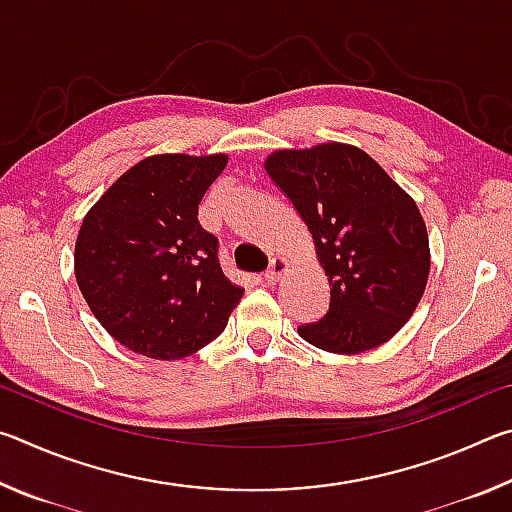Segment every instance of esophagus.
<instances>
[{"instance_id":"obj_1","label":"esophagus","mask_w":512,"mask_h":512,"mask_svg":"<svg viewBox=\"0 0 512 512\" xmlns=\"http://www.w3.org/2000/svg\"><path fill=\"white\" fill-rule=\"evenodd\" d=\"M284 271H287V259L275 257V259H271V266H268V271L264 273V280L268 284H275L277 280H280Z\"/></svg>"}]
</instances>
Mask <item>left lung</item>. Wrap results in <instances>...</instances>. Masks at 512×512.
<instances>
[{"label": "left lung", "instance_id": "left-lung-1", "mask_svg": "<svg viewBox=\"0 0 512 512\" xmlns=\"http://www.w3.org/2000/svg\"><path fill=\"white\" fill-rule=\"evenodd\" d=\"M264 167L309 228L332 287L327 314L298 334L336 354L386 343L427 287L429 239L418 205L350 144L275 151Z\"/></svg>", "mask_w": 512, "mask_h": 512}]
</instances>
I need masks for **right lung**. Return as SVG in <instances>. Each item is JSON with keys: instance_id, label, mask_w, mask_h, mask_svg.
<instances>
[{"instance_id": "1", "label": "right lung", "mask_w": 512, "mask_h": 512, "mask_svg": "<svg viewBox=\"0 0 512 512\" xmlns=\"http://www.w3.org/2000/svg\"><path fill=\"white\" fill-rule=\"evenodd\" d=\"M228 155H151L85 214L74 273L92 314L128 350L183 359L219 336L244 289L223 275L198 205Z\"/></svg>"}]
</instances>
